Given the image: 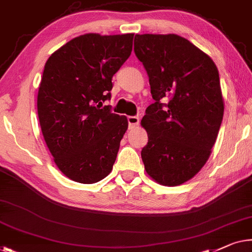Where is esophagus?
I'll return each mask as SVG.
<instances>
[{
	"label": "esophagus",
	"mask_w": 252,
	"mask_h": 252,
	"mask_svg": "<svg viewBox=\"0 0 252 252\" xmlns=\"http://www.w3.org/2000/svg\"><path fill=\"white\" fill-rule=\"evenodd\" d=\"M127 122H128L129 129H133L135 127L138 126L140 119H138V117H136V116H129V117H127Z\"/></svg>",
	"instance_id": "obj_1"
}]
</instances>
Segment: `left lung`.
Segmentation results:
<instances>
[{"label": "left lung", "instance_id": "8db88e82", "mask_svg": "<svg viewBox=\"0 0 252 252\" xmlns=\"http://www.w3.org/2000/svg\"><path fill=\"white\" fill-rule=\"evenodd\" d=\"M134 52L149 76L152 99L141 120L148 132L144 168L161 185L176 187L205 166L224 115L216 64L175 34L135 35Z\"/></svg>", "mask_w": 252, "mask_h": 252}]
</instances>
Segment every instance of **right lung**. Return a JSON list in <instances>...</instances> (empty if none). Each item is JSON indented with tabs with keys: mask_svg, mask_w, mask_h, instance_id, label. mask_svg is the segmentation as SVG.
<instances>
[{
	"mask_svg": "<svg viewBox=\"0 0 252 252\" xmlns=\"http://www.w3.org/2000/svg\"><path fill=\"white\" fill-rule=\"evenodd\" d=\"M134 34L78 36L46 61L38 89L43 136L63 174L83 184L107 177L127 130L112 114V77L132 53Z\"/></svg>",
	"mask_w": 252,
	"mask_h": 252,
	"instance_id": "obj_1",
	"label": "right lung"
}]
</instances>
